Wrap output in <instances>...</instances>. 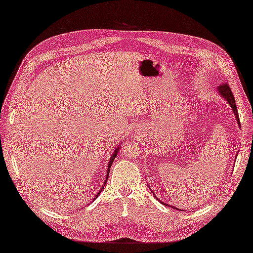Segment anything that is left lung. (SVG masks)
Listing matches in <instances>:
<instances>
[{
    "label": "left lung",
    "mask_w": 253,
    "mask_h": 253,
    "mask_svg": "<svg viewBox=\"0 0 253 253\" xmlns=\"http://www.w3.org/2000/svg\"><path fill=\"white\" fill-rule=\"evenodd\" d=\"M217 90L219 92V94L221 95V97H223L224 99H226V101L229 102V105L231 106V108H232V110H233V112H234V114H235V118H236V121H237V124L238 125H241V122H239V118H238V112H237V107H236V105H235V99H234V95H233V93H232V90H231V88H230V85L228 83H223V84H221V85H219L218 87H217ZM154 194V193H153ZM155 196V194H154ZM156 197V196H155ZM159 202L161 203V204H164V205H166V206H169L168 204H166V203H164L163 201H159ZM172 209H174V210H176V211H179V209H176V207H174V206H171Z\"/></svg>",
    "instance_id": "1"
}]
</instances>
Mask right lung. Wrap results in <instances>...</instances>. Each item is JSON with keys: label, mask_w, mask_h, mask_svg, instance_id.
Here are the masks:
<instances>
[{"label": "right lung", "mask_w": 253, "mask_h": 253, "mask_svg": "<svg viewBox=\"0 0 253 253\" xmlns=\"http://www.w3.org/2000/svg\"><path fill=\"white\" fill-rule=\"evenodd\" d=\"M118 153H119V150H116V151H114V153L112 154V156H111V158H110V161H109V165H108V170H107V177H106V182H105V183H107V179H108V176H109V172H110V168H111V166H112V164H113V160L115 159V157H116V156H118ZM105 185H106V184H103V186H102V188L100 189V191H99L98 193H97V196H96V198L99 196V193H100V192H101V190L103 189V187H105ZM96 198H95V199H96Z\"/></svg>", "instance_id": "1"}]
</instances>
